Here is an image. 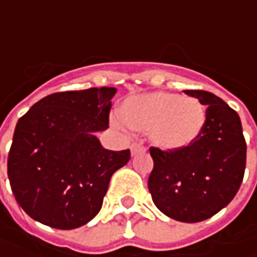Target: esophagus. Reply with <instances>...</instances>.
<instances>
[{
    "label": "esophagus",
    "instance_id": "1",
    "mask_svg": "<svg viewBox=\"0 0 257 257\" xmlns=\"http://www.w3.org/2000/svg\"><path fill=\"white\" fill-rule=\"evenodd\" d=\"M130 150H132V154H133V156H136V154L144 153V152H146V149H144L143 146H142V144H137V143L132 144Z\"/></svg>",
    "mask_w": 257,
    "mask_h": 257
}]
</instances>
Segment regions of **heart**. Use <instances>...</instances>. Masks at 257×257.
<instances>
[{"label": "heart", "mask_w": 257, "mask_h": 257, "mask_svg": "<svg viewBox=\"0 0 257 257\" xmlns=\"http://www.w3.org/2000/svg\"><path fill=\"white\" fill-rule=\"evenodd\" d=\"M124 124L137 132H147L153 146L164 152H180L202 136L207 114L194 97L167 91L128 97L121 107Z\"/></svg>", "instance_id": "1"}]
</instances>
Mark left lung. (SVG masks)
<instances>
[{"label": "left lung", "instance_id": "1", "mask_svg": "<svg viewBox=\"0 0 257 257\" xmlns=\"http://www.w3.org/2000/svg\"><path fill=\"white\" fill-rule=\"evenodd\" d=\"M184 93L207 105L204 130L180 152L150 149L154 167L149 190L166 216L196 223L220 212L236 196L246 167V142L239 114L222 98L203 90Z\"/></svg>", "mask_w": 257, "mask_h": 257}]
</instances>
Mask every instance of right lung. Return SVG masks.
I'll list each match as a JSON object with an SVG mask.
<instances>
[{
    "mask_svg": "<svg viewBox=\"0 0 257 257\" xmlns=\"http://www.w3.org/2000/svg\"><path fill=\"white\" fill-rule=\"evenodd\" d=\"M114 87L54 93L18 120L8 154V179L30 217L70 230L97 216L110 179L130 150L104 149Z\"/></svg>",
    "mask_w": 257,
    "mask_h": 257,
    "instance_id": "1",
    "label": "right lung"
}]
</instances>
